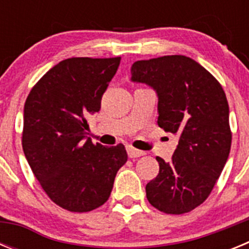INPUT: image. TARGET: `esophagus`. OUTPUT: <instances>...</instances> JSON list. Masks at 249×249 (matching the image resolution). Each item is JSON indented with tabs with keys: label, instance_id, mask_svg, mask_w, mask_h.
Segmentation results:
<instances>
[{
	"label": "esophagus",
	"instance_id": "34e87169",
	"mask_svg": "<svg viewBox=\"0 0 249 249\" xmlns=\"http://www.w3.org/2000/svg\"><path fill=\"white\" fill-rule=\"evenodd\" d=\"M127 153H128L129 158H138L141 156H144V152L140 151V149H136L133 147L128 146L127 147Z\"/></svg>",
	"mask_w": 249,
	"mask_h": 249
}]
</instances>
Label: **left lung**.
<instances>
[{
  "instance_id": "1",
  "label": "left lung",
  "mask_w": 249,
  "mask_h": 249,
  "mask_svg": "<svg viewBox=\"0 0 249 249\" xmlns=\"http://www.w3.org/2000/svg\"><path fill=\"white\" fill-rule=\"evenodd\" d=\"M131 81L158 96V126L179 136L169 162L157 157L160 173L146 186L149 203L168 214L203 203L230 156V107L222 86L190 57L173 54L137 61Z\"/></svg>"
}]
</instances>
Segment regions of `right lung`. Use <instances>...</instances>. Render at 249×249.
Wrapping results in <instances>:
<instances>
[{
	"instance_id": "obj_1",
	"label": "right lung",
	"mask_w": 249,
	"mask_h": 249,
	"mask_svg": "<svg viewBox=\"0 0 249 249\" xmlns=\"http://www.w3.org/2000/svg\"><path fill=\"white\" fill-rule=\"evenodd\" d=\"M121 57L63 59L31 89L23 111L22 147L51 201L70 212H89L108 199L127 162L122 143L106 147L87 137L86 116L101 98Z\"/></svg>"
}]
</instances>
